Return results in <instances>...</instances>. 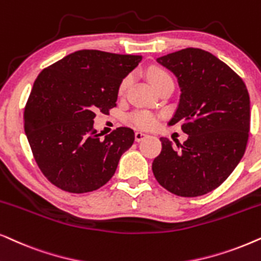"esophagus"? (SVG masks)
Segmentation results:
<instances>
[{"instance_id":"esophagus-1","label":"esophagus","mask_w":261,"mask_h":261,"mask_svg":"<svg viewBox=\"0 0 261 261\" xmlns=\"http://www.w3.org/2000/svg\"><path fill=\"white\" fill-rule=\"evenodd\" d=\"M145 137H146V134L143 132H135V140L137 141H141Z\"/></svg>"}]
</instances>
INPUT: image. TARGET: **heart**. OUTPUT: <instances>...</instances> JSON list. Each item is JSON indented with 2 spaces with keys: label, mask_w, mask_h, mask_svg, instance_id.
Masks as SVG:
<instances>
[{
  "label": "heart",
  "mask_w": 261,
  "mask_h": 261,
  "mask_svg": "<svg viewBox=\"0 0 261 261\" xmlns=\"http://www.w3.org/2000/svg\"><path fill=\"white\" fill-rule=\"evenodd\" d=\"M148 79H150L151 84L153 85V87L158 86L161 83H163L165 80L171 79L170 75L165 72V70L161 69V68H151L148 70ZM132 83V76L128 75L124 77V79L121 81L120 86H118V94L122 96V94L126 93V91L128 90ZM130 121L133 122V124L139 127V128H143V129H150V128L154 127L157 124V116L153 113L147 110H140L134 113L130 116Z\"/></svg>",
  "instance_id": "heart-1"
}]
</instances>
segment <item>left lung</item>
<instances>
[{
	"label": "left lung",
	"instance_id": "1",
	"mask_svg": "<svg viewBox=\"0 0 261 261\" xmlns=\"http://www.w3.org/2000/svg\"><path fill=\"white\" fill-rule=\"evenodd\" d=\"M157 62L177 77L180 101L169 124L181 122L188 139L172 147L161 138L152 163L155 180L178 197H200L219 187L241 161L250 127L249 94L228 64L205 50L182 49Z\"/></svg>",
	"mask_w": 261,
	"mask_h": 261
}]
</instances>
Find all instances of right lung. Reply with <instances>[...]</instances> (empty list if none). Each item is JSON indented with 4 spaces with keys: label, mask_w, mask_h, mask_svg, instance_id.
Segmentation results:
<instances>
[{
    "label": "right lung",
    "mask_w": 261,
    "mask_h": 261,
    "mask_svg": "<svg viewBox=\"0 0 261 261\" xmlns=\"http://www.w3.org/2000/svg\"><path fill=\"white\" fill-rule=\"evenodd\" d=\"M138 55L79 50L46 67L33 84L23 127L40 171L69 193L96 191L113 177L134 132L118 127L101 138L96 111L116 107L121 81L140 63Z\"/></svg>",
    "instance_id": "add662e5"
}]
</instances>
